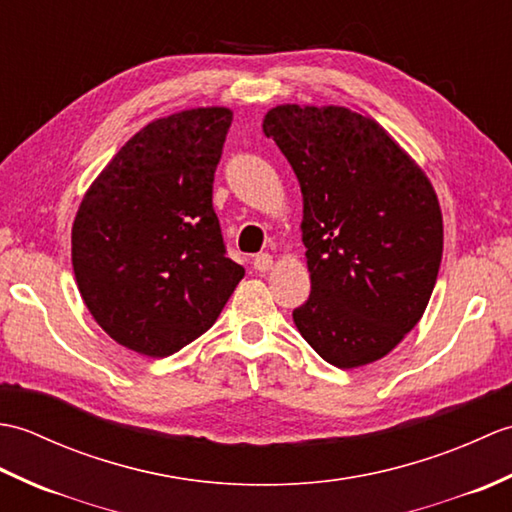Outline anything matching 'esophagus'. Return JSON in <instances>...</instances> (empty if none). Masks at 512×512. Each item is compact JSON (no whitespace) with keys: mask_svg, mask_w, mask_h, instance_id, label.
<instances>
[{"mask_svg":"<svg viewBox=\"0 0 512 512\" xmlns=\"http://www.w3.org/2000/svg\"><path fill=\"white\" fill-rule=\"evenodd\" d=\"M253 266H255V270H259V273H268V270L273 268V255H268V253L255 255Z\"/></svg>","mask_w":512,"mask_h":512,"instance_id":"1","label":"esophagus"}]
</instances>
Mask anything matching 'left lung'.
<instances>
[{"mask_svg": "<svg viewBox=\"0 0 512 512\" xmlns=\"http://www.w3.org/2000/svg\"><path fill=\"white\" fill-rule=\"evenodd\" d=\"M303 193L312 290L297 330L350 369L389 354L422 317L442 262L429 178L372 118L345 107L279 105L264 118Z\"/></svg>", "mask_w": 512, "mask_h": 512, "instance_id": "obj_1", "label": "left lung"}]
</instances>
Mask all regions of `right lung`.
I'll return each instance as SVG.
<instances>
[{"label": "right lung", "instance_id": "1", "mask_svg": "<svg viewBox=\"0 0 512 512\" xmlns=\"http://www.w3.org/2000/svg\"><path fill=\"white\" fill-rule=\"evenodd\" d=\"M233 114L198 107L149 123L79 206L72 266L96 323L129 350L169 356L220 317L244 268L226 257L213 178Z\"/></svg>", "mask_w": 512, "mask_h": 512}]
</instances>
